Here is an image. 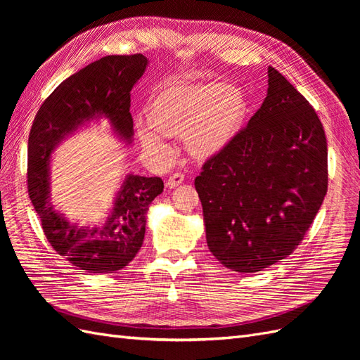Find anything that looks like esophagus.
<instances>
[{
  "label": "esophagus",
  "mask_w": 360,
  "mask_h": 360,
  "mask_svg": "<svg viewBox=\"0 0 360 360\" xmlns=\"http://www.w3.org/2000/svg\"><path fill=\"white\" fill-rule=\"evenodd\" d=\"M183 181H184V174L183 172H172L169 179H168V181H167V188L172 189V188L179 186V184L183 183Z\"/></svg>",
  "instance_id": "esophagus-1"
}]
</instances>
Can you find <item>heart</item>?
Returning a JSON list of instances; mask_svg holds the SVG:
<instances>
[{
  "mask_svg": "<svg viewBox=\"0 0 360 360\" xmlns=\"http://www.w3.org/2000/svg\"><path fill=\"white\" fill-rule=\"evenodd\" d=\"M246 115V101L234 85L169 84L147 105L151 127L139 130V139L148 150H163V138L183 136L195 159L216 156L231 143Z\"/></svg>",
  "mask_w": 360,
  "mask_h": 360,
  "instance_id": "obj_1",
  "label": "heart"
}]
</instances>
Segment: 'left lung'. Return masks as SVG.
Segmentation results:
<instances>
[{"label":"left lung","mask_w":360,"mask_h":360,"mask_svg":"<svg viewBox=\"0 0 360 360\" xmlns=\"http://www.w3.org/2000/svg\"><path fill=\"white\" fill-rule=\"evenodd\" d=\"M249 123L195 179L210 252L254 274L303 240L328 192V141L309 102L275 68Z\"/></svg>","instance_id":"1"}]
</instances>
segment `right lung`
I'll list each match as a JSON object with an SVG mask.
<instances>
[{
    "mask_svg": "<svg viewBox=\"0 0 360 360\" xmlns=\"http://www.w3.org/2000/svg\"><path fill=\"white\" fill-rule=\"evenodd\" d=\"M147 58L106 56L64 79L41 103L28 138L27 184L48 242L57 252L89 274H114L135 258L146 234V213L163 191L160 177L127 176L114 209L102 226L78 228L49 202V158L68 134L91 118L111 120L115 132L130 141V90L143 76Z\"/></svg>",
    "mask_w": 360,
    "mask_h": 360,
    "instance_id": "obj_1",
    "label": "right lung"
}]
</instances>
